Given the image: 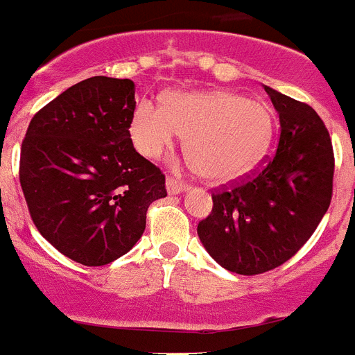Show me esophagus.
I'll list each match as a JSON object with an SVG mask.
<instances>
[{
    "mask_svg": "<svg viewBox=\"0 0 355 355\" xmlns=\"http://www.w3.org/2000/svg\"><path fill=\"white\" fill-rule=\"evenodd\" d=\"M165 184H167L168 196H178V193L184 192V190L188 188L187 183H183V181H180V180H175V178H167Z\"/></svg>",
    "mask_w": 355,
    "mask_h": 355,
    "instance_id": "esophagus-1",
    "label": "esophagus"
}]
</instances>
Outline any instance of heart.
<instances>
[{"label":"heart","instance_id":"obj_1","mask_svg":"<svg viewBox=\"0 0 355 355\" xmlns=\"http://www.w3.org/2000/svg\"><path fill=\"white\" fill-rule=\"evenodd\" d=\"M184 135V149L213 181H231L252 171L274 139L270 106L229 90H174L163 105L137 103L130 121L135 147L159 158Z\"/></svg>","mask_w":355,"mask_h":355}]
</instances>
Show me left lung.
Instances as JSON below:
<instances>
[{
	"label": "left lung",
	"instance_id": "8db88e82",
	"mask_svg": "<svg viewBox=\"0 0 355 355\" xmlns=\"http://www.w3.org/2000/svg\"><path fill=\"white\" fill-rule=\"evenodd\" d=\"M265 90L281 122L275 155L211 193V213L197 225L209 256L240 275L268 272L299 252L332 197L334 153L324 121L306 103Z\"/></svg>",
	"mask_w": 355,
	"mask_h": 355
}]
</instances>
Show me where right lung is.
Masks as SVG:
<instances>
[{
	"mask_svg": "<svg viewBox=\"0 0 355 355\" xmlns=\"http://www.w3.org/2000/svg\"><path fill=\"white\" fill-rule=\"evenodd\" d=\"M131 80L94 76L40 108L21 146L19 181L31 220L58 252L85 266L124 256L146 229L165 175L135 150Z\"/></svg>",
	"mask_w": 355,
	"mask_h": 355,
	"instance_id": "add662e5",
	"label": "right lung"
}]
</instances>
